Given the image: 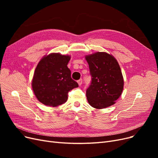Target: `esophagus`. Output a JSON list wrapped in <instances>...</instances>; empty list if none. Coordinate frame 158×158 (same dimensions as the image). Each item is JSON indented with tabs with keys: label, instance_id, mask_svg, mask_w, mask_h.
<instances>
[{
	"label": "esophagus",
	"instance_id": "34e87169",
	"mask_svg": "<svg viewBox=\"0 0 158 158\" xmlns=\"http://www.w3.org/2000/svg\"><path fill=\"white\" fill-rule=\"evenodd\" d=\"M78 84L79 85H82V79L78 80Z\"/></svg>",
	"mask_w": 158,
	"mask_h": 158
}]
</instances>
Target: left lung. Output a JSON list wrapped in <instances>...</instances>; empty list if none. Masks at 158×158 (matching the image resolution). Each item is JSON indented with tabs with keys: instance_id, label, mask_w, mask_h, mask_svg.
Listing matches in <instances>:
<instances>
[{
	"instance_id": "1",
	"label": "left lung",
	"mask_w": 158,
	"mask_h": 158,
	"mask_svg": "<svg viewBox=\"0 0 158 158\" xmlns=\"http://www.w3.org/2000/svg\"><path fill=\"white\" fill-rule=\"evenodd\" d=\"M92 81L86 90L88 102L95 109L106 108L114 104L120 97L124 85L118 62L105 52L85 56Z\"/></svg>"
}]
</instances>
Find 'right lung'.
<instances>
[{
    "label": "right lung",
    "instance_id": "1",
    "mask_svg": "<svg viewBox=\"0 0 158 158\" xmlns=\"http://www.w3.org/2000/svg\"><path fill=\"white\" fill-rule=\"evenodd\" d=\"M69 55L51 53L45 56L35 69L32 89L37 99L47 106L56 107L65 103L70 90L78 87L72 79L67 64Z\"/></svg>",
    "mask_w": 158,
    "mask_h": 158
}]
</instances>
